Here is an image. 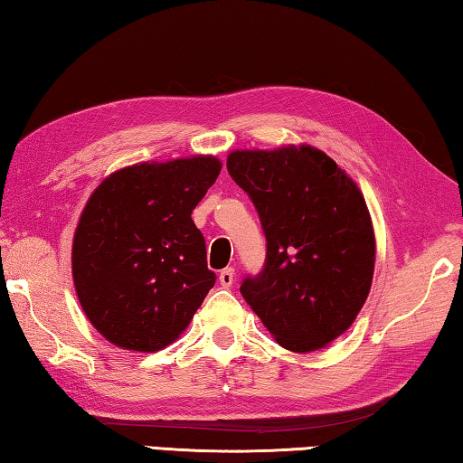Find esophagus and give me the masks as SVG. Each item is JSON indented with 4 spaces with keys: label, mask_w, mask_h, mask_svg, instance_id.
Here are the masks:
<instances>
[{
    "label": "esophagus",
    "mask_w": 463,
    "mask_h": 463,
    "mask_svg": "<svg viewBox=\"0 0 463 463\" xmlns=\"http://www.w3.org/2000/svg\"><path fill=\"white\" fill-rule=\"evenodd\" d=\"M218 281H221L222 288H231L234 284V269L232 268L222 269L221 276H218Z\"/></svg>",
    "instance_id": "34e87169"
}]
</instances>
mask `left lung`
<instances>
[{
	"mask_svg": "<svg viewBox=\"0 0 463 463\" xmlns=\"http://www.w3.org/2000/svg\"><path fill=\"white\" fill-rule=\"evenodd\" d=\"M226 169L268 239L265 269L242 281V298L284 349H325L354 325L372 289L375 232L362 190L304 143L234 148Z\"/></svg>",
	"mask_w": 463,
	"mask_h": 463,
	"instance_id": "8db88e82",
	"label": "left lung"
}]
</instances>
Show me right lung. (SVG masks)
Segmentation results:
<instances>
[{
	"mask_svg": "<svg viewBox=\"0 0 463 463\" xmlns=\"http://www.w3.org/2000/svg\"><path fill=\"white\" fill-rule=\"evenodd\" d=\"M221 169L214 155L135 163L106 175L85 202L73 286L85 317L116 347L165 349L214 286L192 213Z\"/></svg>",
	"mask_w": 463,
	"mask_h": 463,
	"instance_id": "add662e5",
	"label": "right lung"
}]
</instances>
